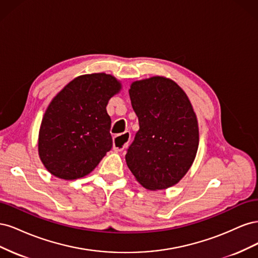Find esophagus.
I'll return each instance as SVG.
<instances>
[{
    "instance_id": "34e87169",
    "label": "esophagus",
    "mask_w": 258,
    "mask_h": 258,
    "mask_svg": "<svg viewBox=\"0 0 258 258\" xmlns=\"http://www.w3.org/2000/svg\"><path fill=\"white\" fill-rule=\"evenodd\" d=\"M130 138L131 135L130 132L126 131L123 132L122 135L119 136H116L114 138V143H113V148L115 152H121L124 147H126L130 141Z\"/></svg>"
}]
</instances>
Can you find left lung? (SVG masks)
Instances as JSON below:
<instances>
[{
  "label": "left lung",
  "mask_w": 258,
  "mask_h": 258,
  "mask_svg": "<svg viewBox=\"0 0 258 258\" xmlns=\"http://www.w3.org/2000/svg\"><path fill=\"white\" fill-rule=\"evenodd\" d=\"M140 129L126 154L137 181L148 190L177 184L196 158L199 127L185 91L172 80L153 76L129 89Z\"/></svg>",
  "instance_id": "8db88e82"
}]
</instances>
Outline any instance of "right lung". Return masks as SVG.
<instances>
[{
	"instance_id": "add662e5",
	"label": "right lung",
	"mask_w": 258,
	"mask_h": 258,
	"mask_svg": "<svg viewBox=\"0 0 258 258\" xmlns=\"http://www.w3.org/2000/svg\"><path fill=\"white\" fill-rule=\"evenodd\" d=\"M122 88L111 74L77 76L50 101L38 131V156L49 173L62 179L89 174L111 151L106 105Z\"/></svg>"
}]
</instances>
